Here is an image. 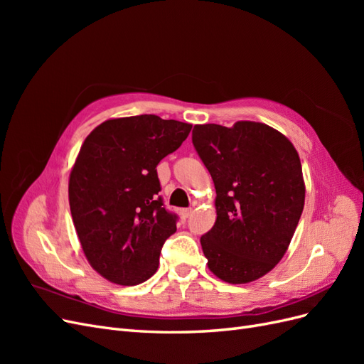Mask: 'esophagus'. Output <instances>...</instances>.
<instances>
[{
	"mask_svg": "<svg viewBox=\"0 0 364 364\" xmlns=\"http://www.w3.org/2000/svg\"><path fill=\"white\" fill-rule=\"evenodd\" d=\"M181 214H182V217H183V218H188V217L193 214V208L190 206V208H185V209H182V213H181Z\"/></svg>",
	"mask_w": 364,
	"mask_h": 364,
	"instance_id": "obj_1",
	"label": "esophagus"
}]
</instances>
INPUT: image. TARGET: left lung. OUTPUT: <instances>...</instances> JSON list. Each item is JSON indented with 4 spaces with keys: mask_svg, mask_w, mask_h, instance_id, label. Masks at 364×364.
Here are the masks:
<instances>
[{
    "mask_svg": "<svg viewBox=\"0 0 364 364\" xmlns=\"http://www.w3.org/2000/svg\"><path fill=\"white\" fill-rule=\"evenodd\" d=\"M193 146L217 193V220L200 237L209 270L229 284L264 277L284 257L302 214L299 155L278 130L253 121L194 126Z\"/></svg>",
    "mask_w": 364,
    "mask_h": 364,
    "instance_id": "1",
    "label": "left lung"
}]
</instances>
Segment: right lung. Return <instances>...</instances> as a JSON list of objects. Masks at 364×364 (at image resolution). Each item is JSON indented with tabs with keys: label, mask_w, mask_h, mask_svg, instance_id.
<instances>
[{
	"label": "right lung",
	"mask_w": 364,
	"mask_h": 364,
	"mask_svg": "<svg viewBox=\"0 0 364 364\" xmlns=\"http://www.w3.org/2000/svg\"><path fill=\"white\" fill-rule=\"evenodd\" d=\"M191 124L156 115L107 119L85 139L70 176V208L91 266L111 282L136 285L158 270L179 217L159 196L156 165Z\"/></svg>",
	"instance_id": "obj_1"
}]
</instances>
